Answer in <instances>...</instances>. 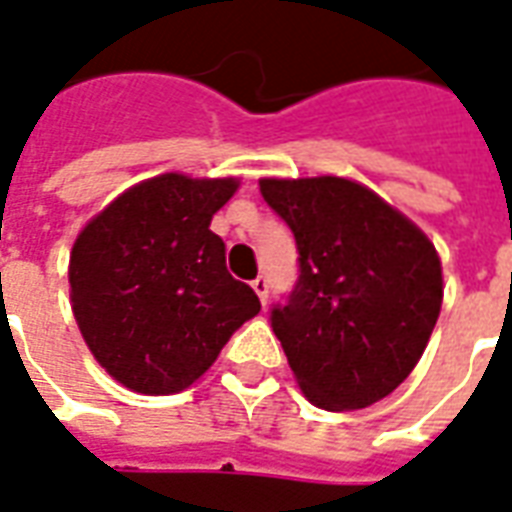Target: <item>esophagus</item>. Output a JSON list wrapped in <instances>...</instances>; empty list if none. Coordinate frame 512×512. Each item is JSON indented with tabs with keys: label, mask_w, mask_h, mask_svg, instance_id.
Segmentation results:
<instances>
[{
	"label": "esophagus",
	"mask_w": 512,
	"mask_h": 512,
	"mask_svg": "<svg viewBox=\"0 0 512 512\" xmlns=\"http://www.w3.org/2000/svg\"><path fill=\"white\" fill-rule=\"evenodd\" d=\"M250 286H253V292L259 295V300L267 303V297H270V281H267L264 275H259V278H253V281H250Z\"/></svg>",
	"instance_id": "34e87169"
}]
</instances>
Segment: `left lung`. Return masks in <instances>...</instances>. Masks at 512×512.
Here are the masks:
<instances>
[{
  "instance_id": "1",
  "label": "left lung",
  "mask_w": 512,
  "mask_h": 512,
  "mask_svg": "<svg viewBox=\"0 0 512 512\" xmlns=\"http://www.w3.org/2000/svg\"><path fill=\"white\" fill-rule=\"evenodd\" d=\"M292 228L297 281L270 322L300 389L325 411L389 397L419 364L444 281L433 242L364 184L262 179Z\"/></svg>"
}]
</instances>
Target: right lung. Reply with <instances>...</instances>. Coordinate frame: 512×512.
<instances>
[{"mask_svg": "<svg viewBox=\"0 0 512 512\" xmlns=\"http://www.w3.org/2000/svg\"><path fill=\"white\" fill-rule=\"evenodd\" d=\"M237 187L162 173L118 195L76 237V325L126 389L184 391L262 311L256 292L226 270V245L209 228Z\"/></svg>", "mask_w": 512, "mask_h": 512, "instance_id": "obj_1", "label": "right lung"}]
</instances>
